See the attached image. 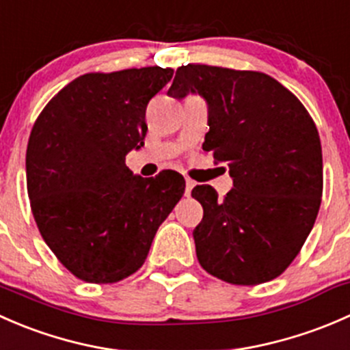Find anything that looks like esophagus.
<instances>
[{
    "label": "esophagus",
    "instance_id": "1",
    "mask_svg": "<svg viewBox=\"0 0 350 350\" xmlns=\"http://www.w3.org/2000/svg\"><path fill=\"white\" fill-rule=\"evenodd\" d=\"M193 188H195V181H193V179H189V178H186V191H185V195L186 196L191 195V189Z\"/></svg>",
    "mask_w": 350,
    "mask_h": 350
}]
</instances>
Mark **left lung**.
<instances>
[{"instance_id": "left-lung-1", "label": "left lung", "mask_w": 350, "mask_h": 350, "mask_svg": "<svg viewBox=\"0 0 350 350\" xmlns=\"http://www.w3.org/2000/svg\"><path fill=\"white\" fill-rule=\"evenodd\" d=\"M206 100L210 132L203 150L227 164L234 188H193L203 220L193 230L196 257L211 276L254 286L283 274L319 215L323 191L322 144L301 101L259 70L188 64L167 94Z\"/></svg>"}]
</instances>
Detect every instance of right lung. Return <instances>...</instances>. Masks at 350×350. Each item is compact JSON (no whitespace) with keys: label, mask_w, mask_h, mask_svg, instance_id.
Returning a JSON list of instances; mask_svg holds the SVG:
<instances>
[{"label":"right lung","mask_w":350,"mask_h":350,"mask_svg":"<svg viewBox=\"0 0 350 350\" xmlns=\"http://www.w3.org/2000/svg\"><path fill=\"white\" fill-rule=\"evenodd\" d=\"M169 67L88 72L35 120L27 191L42 239L81 281L111 284L142 267L185 178L133 176L125 155L144 146L146 108L171 81Z\"/></svg>","instance_id":"obj_1"}]
</instances>
